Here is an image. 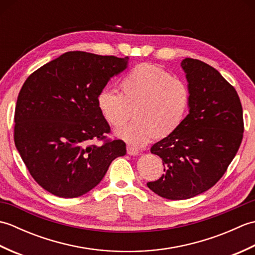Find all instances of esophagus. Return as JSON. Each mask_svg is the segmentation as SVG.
<instances>
[{"mask_svg": "<svg viewBox=\"0 0 255 255\" xmlns=\"http://www.w3.org/2000/svg\"><path fill=\"white\" fill-rule=\"evenodd\" d=\"M127 153L130 154V155H137L139 153V149L134 147V145L128 144L127 145Z\"/></svg>", "mask_w": 255, "mask_h": 255, "instance_id": "34e87169", "label": "esophagus"}]
</instances>
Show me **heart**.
Wrapping results in <instances>:
<instances>
[{"mask_svg":"<svg viewBox=\"0 0 255 255\" xmlns=\"http://www.w3.org/2000/svg\"><path fill=\"white\" fill-rule=\"evenodd\" d=\"M191 91L185 81L158 66L141 63L128 72L121 83V94L110 89L97 95V107L113 127L124 126L116 134L136 145L174 132L186 115Z\"/></svg>","mask_w":255,"mask_h":255,"instance_id":"obj_1","label":"heart"}]
</instances>
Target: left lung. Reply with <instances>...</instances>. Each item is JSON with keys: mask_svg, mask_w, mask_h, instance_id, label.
I'll list each match as a JSON object with an SVG mask.
<instances>
[{"mask_svg": "<svg viewBox=\"0 0 255 255\" xmlns=\"http://www.w3.org/2000/svg\"><path fill=\"white\" fill-rule=\"evenodd\" d=\"M181 66L191 91L189 113L174 132L151 147L164 174L148 182L159 196L181 200L213 187L234 160L242 141V105L236 89L215 68L185 58Z\"/></svg>", "mask_w": 255, "mask_h": 255, "instance_id": "left-lung-1", "label": "left lung"}]
</instances>
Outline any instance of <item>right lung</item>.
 I'll use <instances>...</instances> for the list:
<instances>
[{
  "mask_svg": "<svg viewBox=\"0 0 255 255\" xmlns=\"http://www.w3.org/2000/svg\"><path fill=\"white\" fill-rule=\"evenodd\" d=\"M129 58L69 51L32 72L21 86L14 115V141L32 178L63 198L90 192L126 143L110 140L97 95ZM102 141L100 146L91 143Z\"/></svg>",
  "mask_w": 255,
  "mask_h": 255,
  "instance_id": "obj_1",
  "label": "right lung"
}]
</instances>
